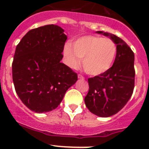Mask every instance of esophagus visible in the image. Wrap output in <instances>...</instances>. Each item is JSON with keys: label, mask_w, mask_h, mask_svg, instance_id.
Instances as JSON below:
<instances>
[{"label": "esophagus", "mask_w": 149, "mask_h": 149, "mask_svg": "<svg viewBox=\"0 0 149 149\" xmlns=\"http://www.w3.org/2000/svg\"><path fill=\"white\" fill-rule=\"evenodd\" d=\"M77 77H78L79 79H82V80H84V76L81 75V74H79L78 75H77Z\"/></svg>", "instance_id": "obj_1"}]
</instances>
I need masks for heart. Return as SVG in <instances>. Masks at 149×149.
<instances>
[{
  "instance_id": "obj_1",
  "label": "heart",
  "mask_w": 149,
  "mask_h": 149,
  "mask_svg": "<svg viewBox=\"0 0 149 149\" xmlns=\"http://www.w3.org/2000/svg\"><path fill=\"white\" fill-rule=\"evenodd\" d=\"M116 45L113 40L97 36H85L66 44L64 55L68 65L77 68L79 58H83L84 71L93 76L103 74L111 68L116 55Z\"/></svg>"
}]
</instances>
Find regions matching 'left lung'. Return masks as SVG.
I'll return each mask as SVG.
<instances>
[{
	"mask_svg": "<svg viewBox=\"0 0 149 149\" xmlns=\"http://www.w3.org/2000/svg\"><path fill=\"white\" fill-rule=\"evenodd\" d=\"M97 33L110 36L116 45V55L113 65L107 72L88 79L89 89L84 101L91 113L109 117L122 110L133 94L134 54L121 38L103 31Z\"/></svg>",
	"mask_w": 149,
	"mask_h": 149,
	"instance_id": "left-lung-1",
	"label": "left lung"
}]
</instances>
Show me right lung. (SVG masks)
<instances>
[{
  "label": "right lung",
  "mask_w": 149,
  "mask_h": 149,
  "mask_svg": "<svg viewBox=\"0 0 149 149\" xmlns=\"http://www.w3.org/2000/svg\"><path fill=\"white\" fill-rule=\"evenodd\" d=\"M54 24L32 29L15 48L13 81L23 104L42 113L56 109L65 92L77 81V74L62 63L67 39Z\"/></svg>",
  "instance_id": "1"
}]
</instances>
